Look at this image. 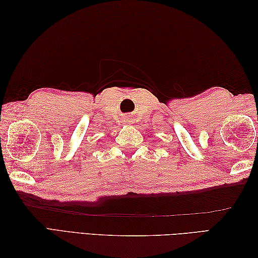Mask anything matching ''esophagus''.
I'll use <instances>...</instances> for the list:
<instances>
[{"label": "esophagus", "instance_id": "34e87169", "mask_svg": "<svg viewBox=\"0 0 258 258\" xmlns=\"http://www.w3.org/2000/svg\"><path fill=\"white\" fill-rule=\"evenodd\" d=\"M127 119H128V118H127Z\"/></svg>", "mask_w": 258, "mask_h": 258}]
</instances>
